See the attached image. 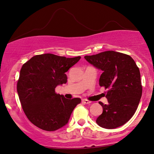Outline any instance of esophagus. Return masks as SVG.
Wrapping results in <instances>:
<instances>
[{
  "label": "esophagus",
  "instance_id": "1",
  "mask_svg": "<svg viewBox=\"0 0 154 154\" xmlns=\"http://www.w3.org/2000/svg\"><path fill=\"white\" fill-rule=\"evenodd\" d=\"M82 103H84V104H89V103H91V101L88 100H86V99H83L82 100Z\"/></svg>",
  "mask_w": 154,
  "mask_h": 154
}]
</instances>
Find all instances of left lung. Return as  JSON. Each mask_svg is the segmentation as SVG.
I'll use <instances>...</instances> for the list:
<instances>
[{
	"mask_svg": "<svg viewBox=\"0 0 154 154\" xmlns=\"http://www.w3.org/2000/svg\"><path fill=\"white\" fill-rule=\"evenodd\" d=\"M84 58L103 71L99 84L108 91L107 105L99 102L103 111L96 119L102 128L114 129L124 125L134 115L142 94L139 68L131 56L107 51Z\"/></svg>",
	"mask_w": 154,
	"mask_h": 154,
	"instance_id": "obj_1",
	"label": "left lung"
}]
</instances>
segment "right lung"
<instances>
[{"mask_svg":"<svg viewBox=\"0 0 154 154\" xmlns=\"http://www.w3.org/2000/svg\"><path fill=\"white\" fill-rule=\"evenodd\" d=\"M81 56L66 58L52 54L36 55L22 66L17 89L27 118L39 128L54 131L68 123L81 99H67L55 93L67 82L66 72Z\"/></svg>","mask_w":154,"mask_h":154,"instance_id":"1","label":"right lung"}]
</instances>
